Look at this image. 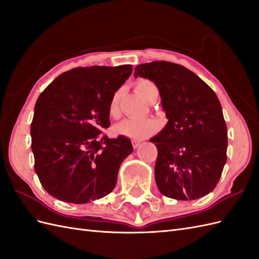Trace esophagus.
I'll list each match as a JSON object with an SVG mask.
<instances>
[{"label":"esophagus","mask_w":259,"mask_h":259,"mask_svg":"<svg viewBox=\"0 0 259 259\" xmlns=\"http://www.w3.org/2000/svg\"><path fill=\"white\" fill-rule=\"evenodd\" d=\"M132 144H133V147H134V148H137V147L140 146L141 142H140V141H136V140H134V141H132Z\"/></svg>","instance_id":"obj_1"}]
</instances>
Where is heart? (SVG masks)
Wrapping results in <instances>:
<instances>
[{"label":"heart","mask_w":259,"mask_h":259,"mask_svg":"<svg viewBox=\"0 0 259 259\" xmlns=\"http://www.w3.org/2000/svg\"><path fill=\"white\" fill-rule=\"evenodd\" d=\"M154 89H156V86H155L153 82L148 81V79H140V81H137L136 83V91L139 92L140 95L145 101L147 100L149 92ZM119 100L120 94L119 92H116V93L113 95L110 102V107H108V112H110V115L113 117H117L119 115ZM157 128V122L152 118H127L122 120V122H119L115 126V132H116L118 135L128 137V139L144 140L149 135L155 133Z\"/></svg>","instance_id":"1"}]
</instances>
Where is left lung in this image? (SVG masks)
Here are the masks:
<instances>
[{"label": "left lung", "mask_w": 259, "mask_h": 259, "mask_svg": "<svg viewBox=\"0 0 259 259\" xmlns=\"http://www.w3.org/2000/svg\"><path fill=\"white\" fill-rule=\"evenodd\" d=\"M134 76L157 86L168 119L149 140L157 147L159 192L181 200L209 194L227 160V127L215 92L188 68L166 61L137 65Z\"/></svg>", "instance_id": "8db88e82"}]
</instances>
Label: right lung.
<instances>
[{
	"mask_svg": "<svg viewBox=\"0 0 259 259\" xmlns=\"http://www.w3.org/2000/svg\"><path fill=\"white\" fill-rule=\"evenodd\" d=\"M132 72V65L76 67L38 96L31 124L34 169L53 197L85 204L114 189L133 146L125 136L102 135V128L111 125L110 102Z\"/></svg>",
	"mask_w": 259,
	"mask_h": 259,
	"instance_id": "1",
	"label": "right lung"
}]
</instances>
